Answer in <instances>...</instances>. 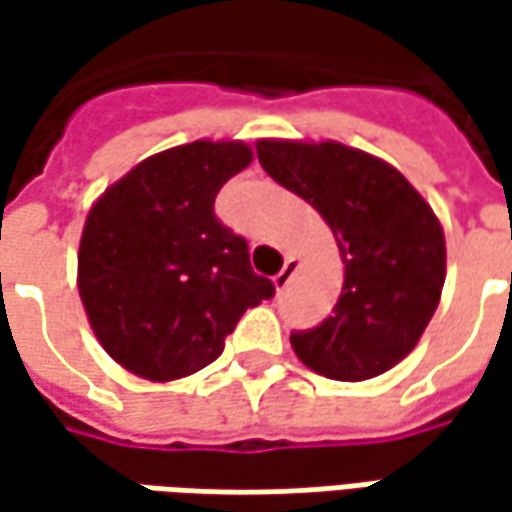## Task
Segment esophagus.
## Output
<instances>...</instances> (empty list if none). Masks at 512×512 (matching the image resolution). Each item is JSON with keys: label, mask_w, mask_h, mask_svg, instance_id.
Wrapping results in <instances>:
<instances>
[{"label": "esophagus", "mask_w": 512, "mask_h": 512, "mask_svg": "<svg viewBox=\"0 0 512 512\" xmlns=\"http://www.w3.org/2000/svg\"><path fill=\"white\" fill-rule=\"evenodd\" d=\"M296 259H287L285 267L273 276V285H276V290H285L287 285H290V279H293V273H296Z\"/></svg>", "instance_id": "obj_1"}]
</instances>
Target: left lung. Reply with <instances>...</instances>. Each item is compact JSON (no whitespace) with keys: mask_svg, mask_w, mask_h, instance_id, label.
<instances>
[{"mask_svg":"<svg viewBox=\"0 0 512 512\" xmlns=\"http://www.w3.org/2000/svg\"><path fill=\"white\" fill-rule=\"evenodd\" d=\"M256 156L279 185L322 213L344 262L333 313L290 333L296 356L336 382L390 370L422 339L442 296L439 219L399 170L339 142L262 139Z\"/></svg>","mask_w":512,"mask_h":512,"instance_id":"1","label":"left lung"}]
</instances>
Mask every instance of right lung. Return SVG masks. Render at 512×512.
<instances>
[{
    "label": "right lung",
    "mask_w": 512,
    "mask_h": 512,
    "mask_svg": "<svg viewBox=\"0 0 512 512\" xmlns=\"http://www.w3.org/2000/svg\"><path fill=\"white\" fill-rule=\"evenodd\" d=\"M253 153L190 142L145 159L93 205L79 245V296L110 356L153 382L216 362L247 307L273 299L247 242L213 202Z\"/></svg>",
    "instance_id": "obj_1"
}]
</instances>
